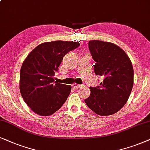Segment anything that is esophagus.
I'll list each match as a JSON object with an SVG mask.
<instances>
[{
  "label": "esophagus",
  "mask_w": 150,
  "mask_h": 150,
  "mask_svg": "<svg viewBox=\"0 0 150 150\" xmlns=\"http://www.w3.org/2000/svg\"><path fill=\"white\" fill-rule=\"evenodd\" d=\"M73 87L74 88H76V89H77V88H81V86H82L81 85H79V84H77V83H73Z\"/></svg>",
  "instance_id": "esophagus-1"
}]
</instances>
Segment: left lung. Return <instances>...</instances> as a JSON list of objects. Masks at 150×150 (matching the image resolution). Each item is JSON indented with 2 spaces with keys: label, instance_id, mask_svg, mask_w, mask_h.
<instances>
[{
  "label": "left lung",
  "instance_id": "obj_1",
  "mask_svg": "<svg viewBox=\"0 0 150 150\" xmlns=\"http://www.w3.org/2000/svg\"><path fill=\"white\" fill-rule=\"evenodd\" d=\"M88 47L95 62V75L102 76L103 81L99 86L90 87L91 95L85 103L97 115H113L124 106L131 93L132 64L125 51L113 43L93 40Z\"/></svg>",
  "mask_w": 150,
  "mask_h": 150
}]
</instances>
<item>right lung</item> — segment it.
<instances>
[{
	"label": "right lung",
	"mask_w": 150,
	"mask_h": 150,
	"mask_svg": "<svg viewBox=\"0 0 150 150\" xmlns=\"http://www.w3.org/2000/svg\"><path fill=\"white\" fill-rule=\"evenodd\" d=\"M79 45L73 41L47 42L27 55L20 71V91L32 111L40 116L51 115L67 101L71 86L57 83L53 77L64 56Z\"/></svg>",
	"instance_id": "right-lung-1"
}]
</instances>
